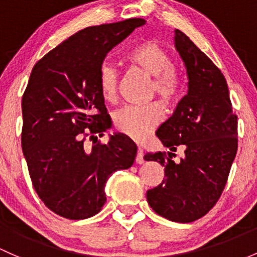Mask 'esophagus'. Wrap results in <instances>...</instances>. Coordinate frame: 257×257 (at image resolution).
Here are the masks:
<instances>
[{
	"label": "esophagus",
	"mask_w": 257,
	"mask_h": 257,
	"mask_svg": "<svg viewBox=\"0 0 257 257\" xmlns=\"http://www.w3.org/2000/svg\"><path fill=\"white\" fill-rule=\"evenodd\" d=\"M136 163H137V164H143V163H145V159H143V151H142V148H139V151H137Z\"/></svg>",
	"instance_id": "esophagus-1"
}]
</instances>
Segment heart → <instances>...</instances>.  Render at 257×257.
<instances>
[{"instance_id":"heart-1","label":"heart","mask_w":257,"mask_h":257,"mask_svg":"<svg viewBox=\"0 0 257 257\" xmlns=\"http://www.w3.org/2000/svg\"><path fill=\"white\" fill-rule=\"evenodd\" d=\"M135 70L152 78L150 95H157L165 105H170L181 93V79L173 67L172 57L153 41L135 46L126 56ZM98 88L106 103H114L117 95V72L114 66L104 63L99 70ZM164 111L161 104L147 106H127L115 115V126L122 135L135 141H143L161 123Z\"/></svg>"}]
</instances>
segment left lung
<instances>
[{"mask_svg":"<svg viewBox=\"0 0 257 257\" xmlns=\"http://www.w3.org/2000/svg\"><path fill=\"white\" fill-rule=\"evenodd\" d=\"M174 46L183 60L187 76V94L156 135L162 152L146 153L145 161L164 167V180L147 191V201L159 216L179 223L203 217L219 198L238 151V121L233 114L227 81L208 57L179 29ZM181 147L179 163L172 151Z\"/></svg>","mask_w":257,"mask_h":257,"instance_id":"1","label":"left lung"}]
</instances>
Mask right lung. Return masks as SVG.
<instances>
[{
	"instance_id": "obj_1",
	"label": "right lung",
	"mask_w": 257,
	"mask_h": 257,
	"mask_svg": "<svg viewBox=\"0 0 257 257\" xmlns=\"http://www.w3.org/2000/svg\"><path fill=\"white\" fill-rule=\"evenodd\" d=\"M146 24L132 18L87 27L33 68L22 98V150L33 186L45 206L68 219L98 213L112 173L134 164L137 146L122 134L84 147L85 136L109 128L98 74L107 52Z\"/></svg>"
}]
</instances>
